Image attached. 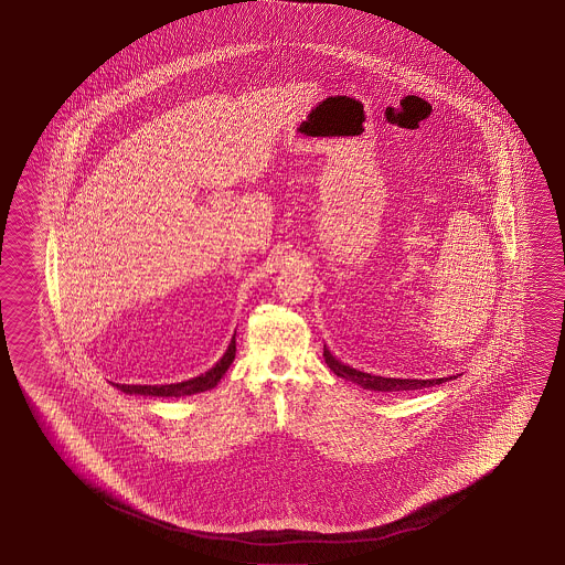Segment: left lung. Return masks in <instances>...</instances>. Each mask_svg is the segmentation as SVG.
<instances>
[{
  "instance_id": "left-lung-1",
  "label": "left lung",
  "mask_w": 565,
  "mask_h": 565,
  "mask_svg": "<svg viewBox=\"0 0 565 565\" xmlns=\"http://www.w3.org/2000/svg\"><path fill=\"white\" fill-rule=\"evenodd\" d=\"M324 360L329 364V369L340 376V379L349 380L362 386L364 391L374 392H408V391H422V388H430L436 384H444L448 380H456L458 376H448V379H384V376H374L369 372H360V370L352 369L349 364H342L339 360L334 359L330 354V350L324 347Z\"/></svg>"
}]
</instances>
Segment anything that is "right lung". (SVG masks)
I'll use <instances>...</instances> for the list:
<instances>
[{
  "instance_id": "1",
  "label": "right lung",
  "mask_w": 565,
  "mask_h": 565,
  "mask_svg": "<svg viewBox=\"0 0 565 565\" xmlns=\"http://www.w3.org/2000/svg\"><path fill=\"white\" fill-rule=\"evenodd\" d=\"M235 334L231 339L228 349L221 360L216 362L213 369L206 370L205 374H199L195 379L183 380V382H174V384H115L119 391L125 394H139V396H161V398H181V396H191V394H199V392L211 391L215 388L221 379L225 376L226 370L233 364L235 360L236 344Z\"/></svg>"
}]
</instances>
